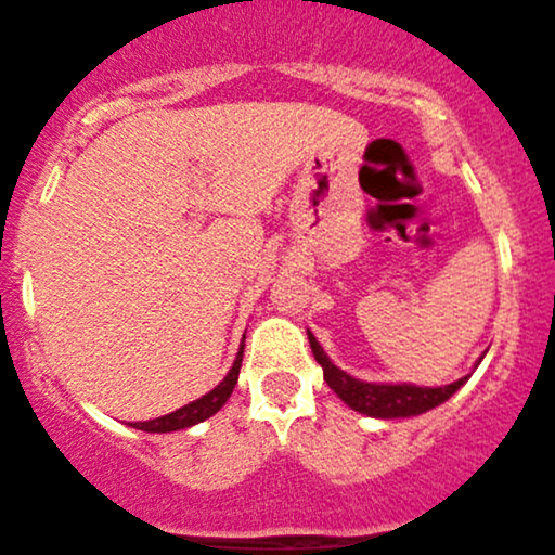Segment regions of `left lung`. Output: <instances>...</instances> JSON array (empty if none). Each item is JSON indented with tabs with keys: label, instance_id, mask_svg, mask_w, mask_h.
Listing matches in <instances>:
<instances>
[{
	"label": "left lung",
	"instance_id": "left-lung-1",
	"mask_svg": "<svg viewBox=\"0 0 555 555\" xmlns=\"http://www.w3.org/2000/svg\"><path fill=\"white\" fill-rule=\"evenodd\" d=\"M308 339L318 365L323 367V378H326L331 391H334L344 404L352 406L354 412H362V415L367 417L393 420L423 415V412L433 410V406L443 404L446 399H451V393H456L464 384H467V378H460L454 380V384L436 388L412 384H367V380L352 378L349 373L339 371V367L328 360V354L323 352V347L318 344V339L310 331Z\"/></svg>",
	"mask_w": 555,
	"mask_h": 555
}]
</instances>
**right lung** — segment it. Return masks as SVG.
Segmentation results:
<instances>
[{
	"instance_id": "1",
	"label": "right lung",
	"mask_w": 555,
	"mask_h": 555,
	"mask_svg": "<svg viewBox=\"0 0 555 555\" xmlns=\"http://www.w3.org/2000/svg\"><path fill=\"white\" fill-rule=\"evenodd\" d=\"M242 352H245V336H242L240 352H237V360H234L232 371H229L224 375V380H221V384L216 388H211L206 397L190 401V404H184V406H180V410L169 412V415H164V417L145 420V423H132V428L145 430V433H171V430L190 428V425H197V423H203V420L216 415V412H219L221 406L227 404V399L232 397L234 384H237L240 365H242Z\"/></svg>"
}]
</instances>
